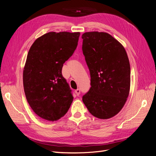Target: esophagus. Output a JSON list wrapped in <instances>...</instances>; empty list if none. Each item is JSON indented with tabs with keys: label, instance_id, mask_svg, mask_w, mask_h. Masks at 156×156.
I'll return each instance as SVG.
<instances>
[{
	"label": "esophagus",
	"instance_id": "obj_1",
	"mask_svg": "<svg viewBox=\"0 0 156 156\" xmlns=\"http://www.w3.org/2000/svg\"><path fill=\"white\" fill-rule=\"evenodd\" d=\"M75 92L76 93V94H77V96H79V94H80V92H81V91H80V89H77V90H75Z\"/></svg>",
	"mask_w": 156,
	"mask_h": 156
}]
</instances>
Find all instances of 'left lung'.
I'll return each mask as SVG.
<instances>
[{
  "label": "left lung",
  "instance_id": "8db88e82",
  "mask_svg": "<svg viewBox=\"0 0 156 156\" xmlns=\"http://www.w3.org/2000/svg\"><path fill=\"white\" fill-rule=\"evenodd\" d=\"M82 39L91 85L83 101L94 116L108 119L121 111L129 96L128 56L123 45L108 33L85 32Z\"/></svg>",
  "mask_w": 156,
  "mask_h": 156
}]
</instances>
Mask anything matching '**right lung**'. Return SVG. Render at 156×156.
Wrapping results in <instances>:
<instances>
[{
    "mask_svg": "<svg viewBox=\"0 0 156 156\" xmlns=\"http://www.w3.org/2000/svg\"><path fill=\"white\" fill-rule=\"evenodd\" d=\"M79 36V32H50L30 47L23 69V87L28 103L41 119L57 120L72 104V90L62 69L76 49Z\"/></svg>",
    "mask_w": 156,
    "mask_h": 156,
    "instance_id": "add662e5",
    "label": "right lung"
}]
</instances>
